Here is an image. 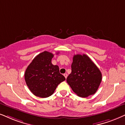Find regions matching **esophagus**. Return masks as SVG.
Instances as JSON below:
<instances>
[{
    "label": "esophagus",
    "instance_id": "esophagus-1",
    "mask_svg": "<svg viewBox=\"0 0 125 125\" xmlns=\"http://www.w3.org/2000/svg\"><path fill=\"white\" fill-rule=\"evenodd\" d=\"M64 77H65V78H66V79L67 78V73L64 74Z\"/></svg>",
    "mask_w": 125,
    "mask_h": 125
}]
</instances>
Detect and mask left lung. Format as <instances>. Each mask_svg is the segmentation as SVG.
<instances>
[{"instance_id": "obj_1", "label": "left lung", "mask_w": 125, "mask_h": 125, "mask_svg": "<svg viewBox=\"0 0 125 125\" xmlns=\"http://www.w3.org/2000/svg\"><path fill=\"white\" fill-rule=\"evenodd\" d=\"M72 73L66 81L73 91L81 97L96 93L102 80L101 72L86 55H74Z\"/></svg>"}]
</instances>
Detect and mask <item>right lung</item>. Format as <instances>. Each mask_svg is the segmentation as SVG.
Returning a JSON list of instances; mask_svg holds the SVG:
<instances>
[{
	"label": "right lung",
	"instance_id": "add662e5",
	"mask_svg": "<svg viewBox=\"0 0 125 125\" xmlns=\"http://www.w3.org/2000/svg\"><path fill=\"white\" fill-rule=\"evenodd\" d=\"M53 54L44 51L31 61L25 73L26 85L33 94L40 97H47L53 94L60 83L66 80L59 73L57 65L51 61Z\"/></svg>",
	"mask_w": 125,
	"mask_h": 125
}]
</instances>
